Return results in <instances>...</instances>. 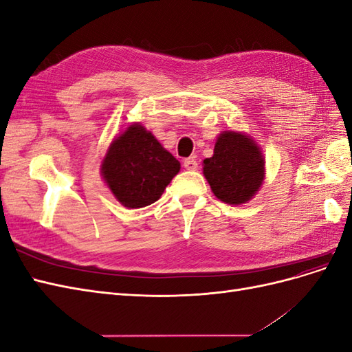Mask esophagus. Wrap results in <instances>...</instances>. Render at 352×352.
Instances as JSON below:
<instances>
[{
    "mask_svg": "<svg viewBox=\"0 0 352 352\" xmlns=\"http://www.w3.org/2000/svg\"><path fill=\"white\" fill-rule=\"evenodd\" d=\"M184 166L186 170H197L198 168V162L194 157H189L184 162Z\"/></svg>",
    "mask_w": 352,
    "mask_h": 352,
    "instance_id": "esophagus-1",
    "label": "esophagus"
}]
</instances>
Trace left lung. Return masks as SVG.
I'll list each match as a JSON object with an SVG mask.
<instances>
[{"mask_svg":"<svg viewBox=\"0 0 352 352\" xmlns=\"http://www.w3.org/2000/svg\"><path fill=\"white\" fill-rule=\"evenodd\" d=\"M204 176L214 195L228 204H243L263 184L264 160L260 148L250 138L223 132L214 155L204 160Z\"/></svg>","mask_w":352,"mask_h":352,"instance_id":"left-lung-1","label":"left lung"}]
</instances>
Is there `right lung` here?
<instances>
[{"label":"right lung","mask_w":352,"mask_h":352,"mask_svg":"<svg viewBox=\"0 0 352 352\" xmlns=\"http://www.w3.org/2000/svg\"><path fill=\"white\" fill-rule=\"evenodd\" d=\"M102 176L124 207L155 202L180 170V163L141 124H132L113 141L102 162Z\"/></svg>","instance_id":"obj_1"}]
</instances>
